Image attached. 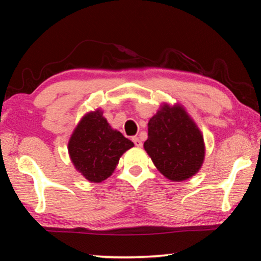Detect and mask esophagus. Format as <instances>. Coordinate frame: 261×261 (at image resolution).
I'll return each instance as SVG.
<instances>
[{
    "label": "esophagus",
    "mask_w": 261,
    "mask_h": 261,
    "mask_svg": "<svg viewBox=\"0 0 261 261\" xmlns=\"http://www.w3.org/2000/svg\"><path fill=\"white\" fill-rule=\"evenodd\" d=\"M132 141H134L137 147L143 146V143H141V140L138 138V137H134V138H132Z\"/></svg>",
    "instance_id": "esophagus-1"
}]
</instances>
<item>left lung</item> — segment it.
Segmentation results:
<instances>
[{
	"mask_svg": "<svg viewBox=\"0 0 261 261\" xmlns=\"http://www.w3.org/2000/svg\"><path fill=\"white\" fill-rule=\"evenodd\" d=\"M144 148L156 169L173 182H183L198 174L204 163V136L179 102H162L148 121Z\"/></svg>",
	"mask_w": 261,
	"mask_h": 261,
	"instance_id": "obj_1",
	"label": "left lung"
}]
</instances>
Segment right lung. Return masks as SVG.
<instances>
[{"label": "right lung", "instance_id": "obj_1", "mask_svg": "<svg viewBox=\"0 0 261 261\" xmlns=\"http://www.w3.org/2000/svg\"><path fill=\"white\" fill-rule=\"evenodd\" d=\"M135 145L113 129L96 108L85 113L68 141L70 160L79 174L91 183H101L113 175L121 156Z\"/></svg>", "mask_w": 261, "mask_h": 261}]
</instances>
